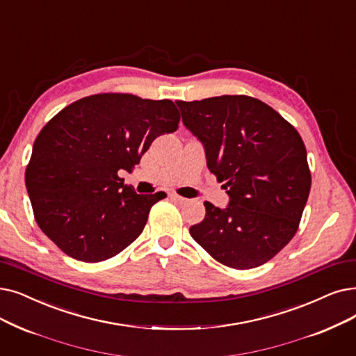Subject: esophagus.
<instances>
[{
	"instance_id": "34e87169",
	"label": "esophagus",
	"mask_w": 356,
	"mask_h": 356,
	"mask_svg": "<svg viewBox=\"0 0 356 356\" xmlns=\"http://www.w3.org/2000/svg\"><path fill=\"white\" fill-rule=\"evenodd\" d=\"M168 197L172 199V200H176V202H179V204H184V202H188V199H186V197H183V196H180V195H176V193H170V195H168Z\"/></svg>"
}]
</instances>
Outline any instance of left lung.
I'll use <instances>...</instances> for the list:
<instances>
[{"mask_svg":"<svg viewBox=\"0 0 356 356\" xmlns=\"http://www.w3.org/2000/svg\"><path fill=\"white\" fill-rule=\"evenodd\" d=\"M183 123L205 147L207 164L231 197L205 202L191 236L220 264L253 269L296 236L312 173L298 131L259 99L236 95L177 102Z\"/></svg>","mask_w":356,"mask_h":356,"instance_id":"left-lung-1","label":"left lung"}]
</instances>
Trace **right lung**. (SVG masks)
Instances as JSON below:
<instances>
[{
	"label": "right lung",
	"instance_id": "1",
	"mask_svg": "<svg viewBox=\"0 0 356 356\" xmlns=\"http://www.w3.org/2000/svg\"><path fill=\"white\" fill-rule=\"evenodd\" d=\"M172 100L100 92L76 100L39 132L26 188L43 233L72 259L97 264L135 241L164 192L123 184L151 143L179 128Z\"/></svg>",
	"mask_w": 356,
	"mask_h": 356
}]
</instances>
